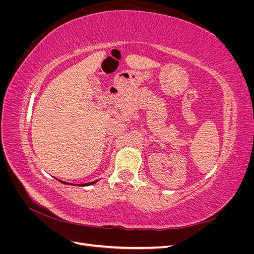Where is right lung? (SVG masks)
I'll return each instance as SVG.
<instances>
[{
    "mask_svg": "<svg viewBox=\"0 0 254 254\" xmlns=\"http://www.w3.org/2000/svg\"><path fill=\"white\" fill-rule=\"evenodd\" d=\"M61 183H64V184H68V183H66V182H64V181H61V180H59ZM97 182V180L96 181H92V182H89V183H83V184H81V187H88V186H92V184H94V183H96Z\"/></svg>",
    "mask_w": 254,
    "mask_h": 254,
    "instance_id": "1",
    "label": "right lung"
}]
</instances>
